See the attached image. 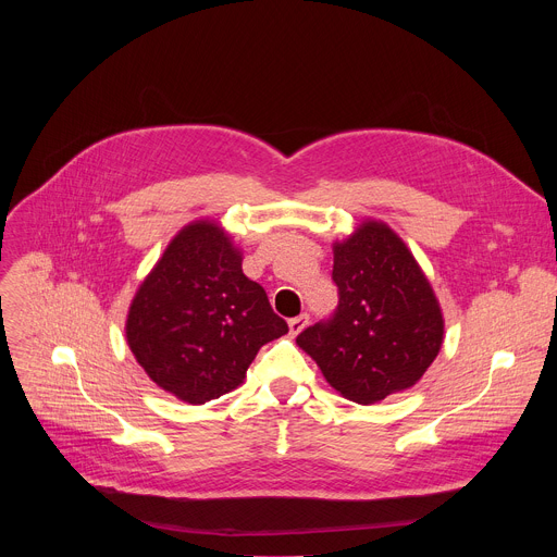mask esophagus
I'll return each instance as SVG.
<instances>
[{
    "label": "esophagus",
    "mask_w": 557,
    "mask_h": 557,
    "mask_svg": "<svg viewBox=\"0 0 557 557\" xmlns=\"http://www.w3.org/2000/svg\"><path fill=\"white\" fill-rule=\"evenodd\" d=\"M306 324H308V314H297V317H293V320H288V331H290V335H293V337L299 335V333L306 329Z\"/></svg>",
    "instance_id": "34e87169"
}]
</instances>
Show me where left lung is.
Listing matches in <instances>:
<instances>
[{"mask_svg":"<svg viewBox=\"0 0 557 557\" xmlns=\"http://www.w3.org/2000/svg\"><path fill=\"white\" fill-rule=\"evenodd\" d=\"M339 304L297 335L326 381L370 406L412 387L443 344L438 299L406 243L387 224L366 220L333 247Z\"/></svg>","mask_w":557,"mask_h":557,"instance_id":"1","label":"left lung"}]
</instances>
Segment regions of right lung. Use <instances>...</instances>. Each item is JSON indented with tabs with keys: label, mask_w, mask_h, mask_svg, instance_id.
<instances>
[{
	"label": "right lung",
	"mask_w": 557,
	"mask_h": 557,
	"mask_svg": "<svg viewBox=\"0 0 557 557\" xmlns=\"http://www.w3.org/2000/svg\"><path fill=\"white\" fill-rule=\"evenodd\" d=\"M288 326L243 273L240 249L209 220L187 224L138 286L125 337L147 376L202 406L235 389L258 350Z\"/></svg>",
	"instance_id": "add662e5"
}]
</instances>
